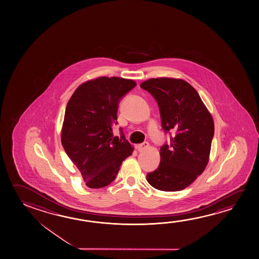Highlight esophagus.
<instances>
[{
    "label": "esophagus",
    "instance_id": "1",
    "mask_svg": "<svg viewBox=\"0 0 259 259\" xmlns=\"http://www.w3.org/2000/svg\"><path fill=\"white\" fill-rule=\"evenodd\" d=\"M149 148V144L148 142H143V143H141V144L138 145L137 146V149L139 151H144L146 149H148Z\"/></svg>",
    "mask_w": 259,
    "mask_h": 259
}]
</instances>
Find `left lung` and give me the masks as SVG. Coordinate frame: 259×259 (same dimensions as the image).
<instances>
[{
  "label": "left lung",
  "instance_id": "1",
  "mask_svg": "<svg viewBox=\"0 0 259 259\" xmlns=\"http://www.w3.org/2000/svg\"><path fill=\"white\" fill-rule=\"evenodd\" d=\"M158 102L164 131L175 130L169 146L160 148V164L148 173L155 189L180 191L205 170L214 136V121L197 91L184 79L157 78L141 84Z\"/></svg>",
  "mask_w": 259,
  "mask_h": 259
}]
</instances>
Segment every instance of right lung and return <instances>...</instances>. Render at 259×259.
<instances>
[{"instance_id":"obj_1","label":"right lung","mask_w":259,"mask_h":259,"mask_svg":"<svg viewBox=\"0 0 259 259\" xmlns=\"http://www.w3.org/2000/svg\"><path fill=\"white\" fill-rule=\"evenodd\" d=\"M137 84L132 79L99 77L80 84L66 106L62 144L91 189L110 184L133 147L113 137L119 99Z\"/></svg>"}]
</instances>
